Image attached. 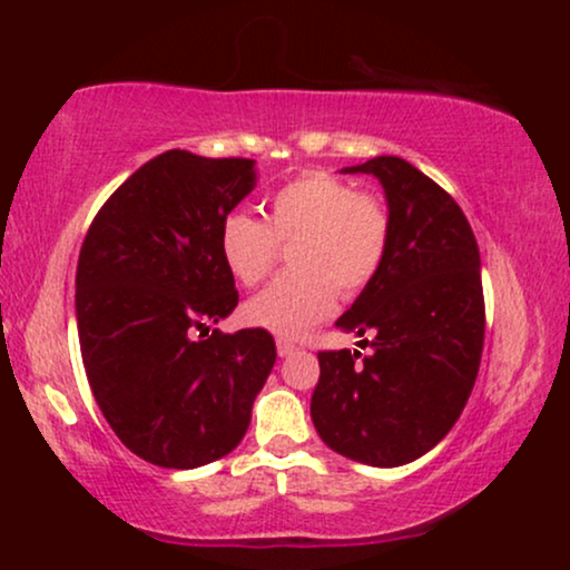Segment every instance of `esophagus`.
I'll use <instances>...</instances> for the list:
<instances>
[{
	"mask_svg": "<svg viewBox=\"0 0 570 570\" xmlns=\"http://www.w3.org/2000/svg\"><path fill=\"white\" fill-rule=\"evenodd\" d=\"M276 348H278V356H292V353L297 351V345L289 343V340H278Z\"/></svg>",
	"mask_w": 570,
	"mask_h": 570,
	"instance_id": "1",
	"label": "esophagus"
}]
</instances>
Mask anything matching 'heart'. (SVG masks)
<instances>
[{
	"label": "heart",
	"instance_id": "obj_1",
	"mask_svg": "<svg viewBox=\"0 0 570 570\" xmlns=\"http://www.w3.org/2000/svg\"><path fill=\"white\" fill-rule=\"evenodd\" d=\"M391 240V214L381 195L356 193L332 174H307L284 185L267 203V217L227 214L219 252L244 286L271 276L278 244H292L294 271L273 281L244 307L248 324L297 337L324 322L337 305V289L353 297L381 271Z\"/></svg>",
	"mask_w": 570,
	"mask_h": 570
}]
</instances>
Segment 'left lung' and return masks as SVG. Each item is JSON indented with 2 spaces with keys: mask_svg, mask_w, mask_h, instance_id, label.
I'll use <instances>...</instances> for the list:
<instances>
[{
  "mask_svg": "<svg viewBox=\"0 0 570 570\" xmlns=\"http://www.w3.org/2000/svg\"><path fill=\"white\" fill-rule=\"evenodd\" d=\"M343 171L381 181L391 240L377 276L337 318L370 353H318L311 417L335 453L402 466L444 440L474 389L485 340L480 248L461 206L407 160L381 155Z\"/></svg>",
  "mask_w": 570,
  "mask_h": 570,
  "instance_id": "8db88e82",
  "label": "left lung"
}]
</instances>
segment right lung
<instances>
[{
  "label": "right lung",
  "instance_id": "1",
  "mask_svg": "<svg viewBox=\"0 0 570 570\" xmlns=\"http://www.w3.org/2000/svg\"><path fill=\"white\" fill-rule=\"evenodd\" d=\"M254 181V160L168 149L115 189L82 240L85 375L120 442L155 466L198 469L238 448L276 364L267 330L208 335L238 305L219 227Z\"/></svg>",
  "mask_w": 570,
  "mask_h": 570
}]
</instances>
